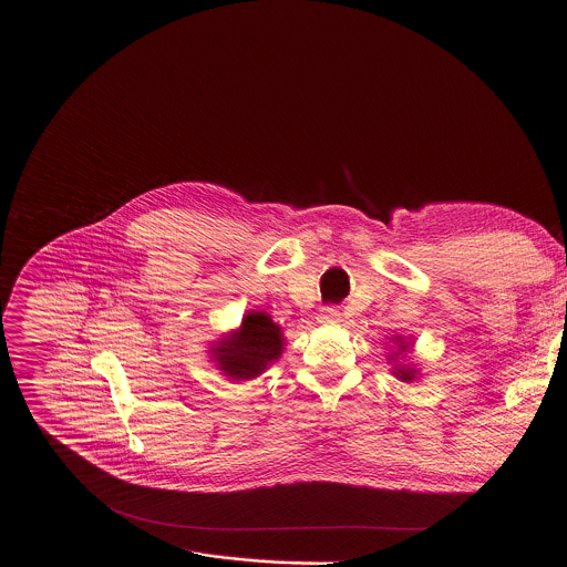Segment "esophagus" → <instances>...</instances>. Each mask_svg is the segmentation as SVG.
<instances>
[{"instance_id":"1","label":"esophagus","mask_w":567,"mask_h":567,"mask_svg":"<svg viewBox=\"0 0 567 567\" xmlns=\"http://www.w3.org/2000/svg\"><path fill=\"white\" fill-rule=\"evenodd\" d=\"M340 320V311L336 307H322L320 313H318V322H324V324H333Z\"/></svg>"}]
</instances>
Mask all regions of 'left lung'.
<instances>
[{
	"label": "left lung",
	"instance_id": "left-lung-1",
	"mask_svg": "<svg viewBox=\"0 0 567 567\" xmlns=\"http://www.w3.org/2000/svg\"><path fill=\"white\" fill-rule=\"evenodd\" d=\"M399 342H403V340H399ZM403 347V344H401ZM396 375H401V381H414L416 379V371L412 369V367H396V371H394Z\"/></svg>",
	"mask_w": 567,
	"mask_h": 567
}]
</instances>
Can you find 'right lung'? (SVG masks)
Returning <instances> with one entry per match:
<instances>
[{
  "label": "right lung",
  "instance_id": "right-lung-1",
  "mask_svg": "<svg viewBox=\"0 0 567 567\" xmlns=\"http://www.w3.org/2000/svg\"><path fill=\"white\" fill-rule=\"evenodd\" d=\"M282 331L262 311L243 318V327L214 349V360L234 381H249L282 353Z\"/></svg>",
  "mask_w": 567,
  "mask_h": 567
}]
</instances>
